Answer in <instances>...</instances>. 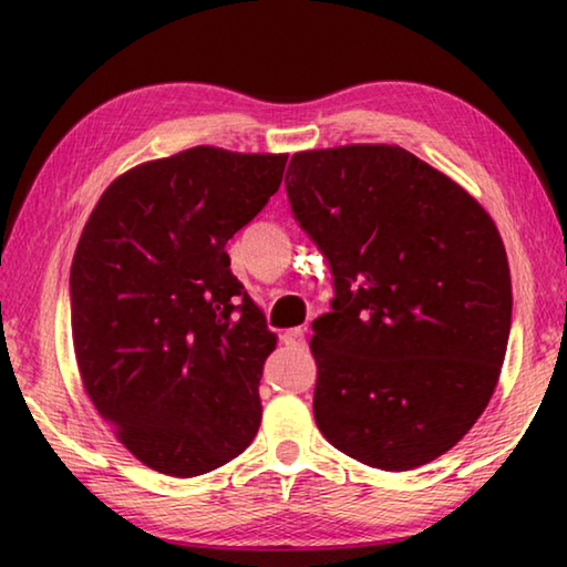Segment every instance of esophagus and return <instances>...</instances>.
Returning <instances> with one entry per match:
<instances>
[{"mask_svg": "<svg viewBox=\"0 0 567 567\" xmlns=\"http://www.w3.org/2000/svg\"><path fill=\"white\" fill-rule=\"evenodd\" d=\"M305 310H307V305H305Z\"/></svg>", "mask_w": 567, "mask_h": 567, "instance_id": "obj_1", "label": "esophagus"}]
</instances>
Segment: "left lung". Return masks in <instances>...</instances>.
I'll use <instances>...</instances> for the list:
<instances>
[{
	"label": "left lung",
	"mask_w": 567,
	"mask_h": 567,
	"mask_svg": "<svg viewBox=\"0 0 567 567\" xmlns=\"http://www.w3.org/2000/svg\"><path fill=\"white\" fill-rule=\"evenodd\" d=\"M285 165L209 145L152 159L114 179L82 229L70 275L82 388L162 475L213 473L260 430L277 334L225 245L280 189Z\"/></svg>",
	"instance_id": "left-lung-1"
}]
</instances>
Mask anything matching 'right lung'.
I'll return each instance as SVG.
<instances>
[{"label": "right lung", "instance_id": "right-lung-1", "mask_svg": "<svg viewBox=\"0 0 567 567\" xmlns=\"http://www.w3.org/2000/svg\"><path fill=\"white\" fill-rule=\"evenodd\" d=\"M297 223L334 277L315 324V422L362 465L402 473L455 447L491 402L513 318L493 217L398 145L300 152Z\"/></svg>", "mask_w": 567, "mask_h": 567}]
</instances>
